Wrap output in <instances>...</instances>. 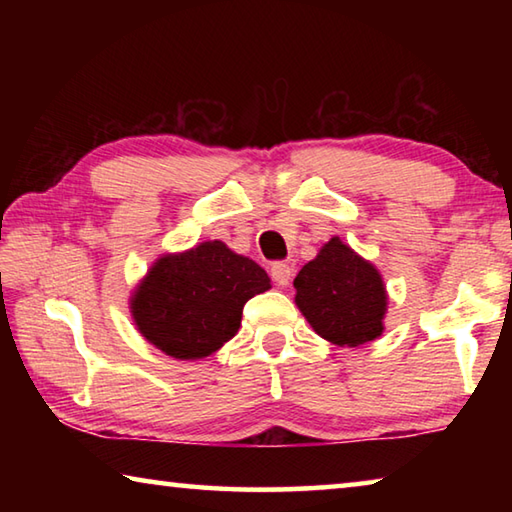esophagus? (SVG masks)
<instances>
[{
    "label": "esophagus",
    "mask_w": 512,
    "mask_h": 512,
    "mask_svg": "<svg viewBox=\"0 0 512 512\" xmlns=\"http://www.w3.org/2000/svg\"><path fill=\"white\" fill-rule=\"evenodd\" d=\"M271 277L277 284H280V287H287V284L291 282V277H293V268L289 264H284V262H275L271 266Z\"/></svg>",
    "instance_id": "esophagus-1"
}]
</instances>
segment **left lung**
<instances>
[{
    "instance_id": "8db88e82",
    "label": "left lung",
    "mask_w": 512,
    "mask_h": 512,
    "mask_svg": "<svg viewBox=\"0 0 512 512\" xmlns=\"http://www.w3.org/2000/svg\"><path fill=\"white\" fill-rule=\"evenodd\" d=\"M296 305L318 336L359 348L384 332L388 293L377 266L332 237L293 280Z\"/></svg>"
}]
</instances>
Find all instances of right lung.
Masks as SVG:
<instances>
[{"label":"right lung","instance_id":"right-lung-1","mask_svg":"<svg viewBox=\"0 0 512 512\" xmlns=\"http://www.w3.org/2000/svg\"><path fill=\"white\" fill-rule=\"evenodd\" d=\"M271 277L223 241H203L155 259L133 289L131 316L146 341L178 361L214 354L239 332L246 302Z\"/></svg>","mask_w":512,"mask_h":512}]
</instances>
